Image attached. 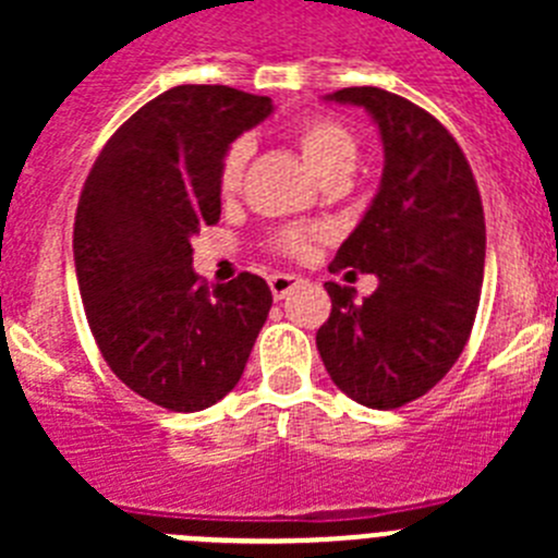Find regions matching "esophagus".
<instances>
[{
  "label": "esophagus",
  "mask_w": 558,
  "mask_h": 558,
  "mask_svg": "<svg viewBox=\"0 0 558 558\" xmlns=\"http://www.w3.org/2000/svg\"><path fill=\"white\" fill-rule=\"evenodd\" d=\"M270 284V293H274L276 302H282L284 295L290 293V290L295 288V284H302V276H295V274H274L268 279Z\"/></svg>",
  "instance_id": "1"
}]
</instances>
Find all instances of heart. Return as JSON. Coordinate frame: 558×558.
<instances>
[{"label":"heart","mask_w":558,"mask_h":558,"mask_svg":"<svg viewBox=\"0 0 558 558\" xmlns=\"http://www.w3.org/2000/svg\"><path fill=\"white\" fill-rule=\"evenodd\" d=\"M293 136L302 147V156L307 159V165L313 167L315 175L322 181L347 179L354 165H357V142H354L347 128L329 120V117H310V120L299 122ZM248 159L251 140L231 142L229 150L223 153L218 172V184L223 195L240 190ZM310 240H313V231L302 229V226H290V229H282L276 234V251H282L288 256H302L307 254Z\"/></svg>","instance_id":"b5f03b06"}]
</instances>
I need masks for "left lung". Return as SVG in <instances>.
<instances>
[{
  "instance_id": "8db88e82",
  "label": "left lung",
  "mask_w": 558,
  "mask_h": 558,
  "mask_svg": "<svg viewBox=\"0 0 558 558\" xmlns=\"http://www.w3.org/2000/svg\"><path fill=\"white\" fill-rule=\"evenodd\" d=\"M327 100L363 106L383 136V181L329 270L377 274L363 302L327 282L315 343L340 391L377 411L425 397L461 357L481 304L486 223L470 161L425 108L377 86ZM349 270V274H354Z\"/></svg>"
}]
</instances>
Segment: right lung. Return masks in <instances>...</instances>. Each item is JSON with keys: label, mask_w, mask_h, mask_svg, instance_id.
Masks as SVG:
<instances>
[{"label": "right lung", "mask_w": 558, "mask_h": 558, "mask_svg": "<svg viewBox=\"0 0 558 558\" xmlns=\"http://www.w3.org/2000/svg\"><path fill=\"white\" fill-rule=\"evenodd\" d=\"M270 97L175 86L117 128L75 215V270L102 357L131 391L167 411H204L240 383L274 304L263 276L206 288L192 234L220 220L218 172Z\"/></svg>", "instance_id": "1"}]
</instances>
